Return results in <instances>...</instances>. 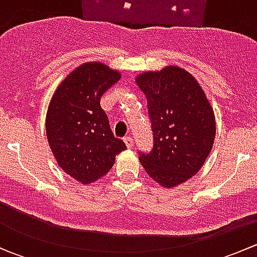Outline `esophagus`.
<instances>
[{"label": "esophagus", "instance_id": "1", "mask_svg": "<svg viewBox=\"0 0 257 257\" xmlns=\"http://www.w3.org/2000/svg\"><path fill=\"white\" fill-rule=\"evenodd\" d=\"M124 143H125V145L129 148V149H131V148H133V145H134L133 139H132V137H129V136L124 137Z\"/></svg>", "mask_w": 257, "mask_h": 257}]
</instances>
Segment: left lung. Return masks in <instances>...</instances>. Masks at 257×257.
I'll list each match as a JSON object with an SVG mask.
<instances>
[{"label":"left lung","mask_w":257,"mask_h":257,"mask_svg":"<svg viewBox=\"0 0 257 257\" xmlns=\"http://www.w3.org/2000/svg\"><path fill=\"white\" fill-rule=\"evenodd\" d=\"M152 121L153 148L139 160L153 180L165 188L184 183L200 170L215 139V116L198 80L179 67L147 72L136 79Z\"/></svg>","instance_id":"8db88e82"}]
</instances>
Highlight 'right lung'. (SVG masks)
<instances>
[{
    "mask_svg": "<svg viewBox=\"0 0 257 257\" xmlns=\"http://www.w3.org/2000/svg\"><path fill=\"white\" fill-rule=\"evenodd\" d=\"M120 74L99 62L74 69L59 84L49 103L46 131L59 167L82 184L112 169L115 155L126 149L115 138L100 107V98Z\"/></svg>",
    "mask_w": 257,
    "mask_h": 257,
    "instance_id": "1",
    "label": "right lung"
}]
</instances>
